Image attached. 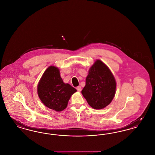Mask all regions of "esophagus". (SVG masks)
Returning <instances> with one entry per match:
<instances>
[{
  "label": "esophagus",
  "mask_w": 155,
  "mask_h": 155,
  "mask_svg": "<svg viewBox=\"0 0 155 155\" xmlns=\"http://www.w3.org/2000/svg\"><path fill=\"white\" fill-rule=\"evenodd\" d=\"M77 90L78 91V92H81L82 89H81V87L80 86H78V87H77Z\"/></svg>",
  "instance_id": "1"
}]
</instances>
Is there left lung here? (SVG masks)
I'll use <instances>...</instances> for the list:
<instances>
[{
    "instance_id": "1",
    "label": "left lung",
    "mask_w": 155,
    "mask_h": 155,
    "mask_svg": "<svg viewBox=\"0 0 155 155\" xmlns=\"http://www.w3.org/2000/svg\"><path fill=\"white\" fill-rule=\"evenodd\" d=\"M116 88V80L111 70L104 63L97 59L89 70L81 93L91 107L101 110L111 103Z\"/></svg>"
}]
</instances>
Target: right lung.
<instances>
[{
    "instance_id": "obj_1",
    "label": "right lung",
    "mask_w": 155,
    "mask_h": 155,
    "mask_svg": "<svg viewBox=\"0 0 155 155\" xmlns=\"http://www.w3.org/2000/svg\"><path fill=\"white\" fill-rule=\"evenodd\" d=\"M37 94L48 108L60 112L68 106V100L77 92L74 87L63 81L60 70L55 66L45 70L37 85Z\"/></svg>"
}]
</instances>
